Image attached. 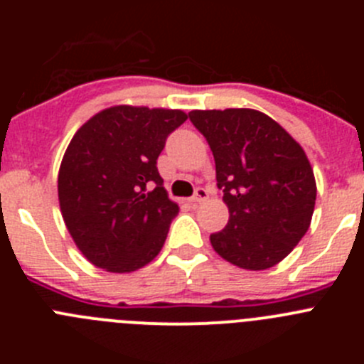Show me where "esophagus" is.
<instances>
[{
  "label": "esophagus",
  "mask_w": 364,
  "mask_h": 364,
  "mask_svg": "<svg viewBox=\"0 0 364 364\" xmlns=\"http://www.w3.org/2000/svg\"><path fill=\"white\" fill-rule=\"evenodd\" d=\"M189 200H191L193 204H202V202L208 200V191H205L204 188H198L197 191H195V195H193Z\"/></svg>",
  "instance_id": "1"
}]
</instances>
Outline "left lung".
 Returning <instances> with one entry per match:
<instances>
[{"mask_svg":"<svg viewBox=\"0 0 364 364\" xmlns=\"http://www.w3.org/2000/svg\"><path fill=\"white\" fill-rule=\"evenodd\" d=\"M210 144L217 186L230 220L210 237L224 260L250 272L291 253L310 228L317 197L314 169L301 144L255 109L191 111Z\"/></svg>","mask_w":364,"mask_h":364,"instance_id":"8db88e82","label":"left lung"}]
</instances>
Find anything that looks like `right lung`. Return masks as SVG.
<instances>
[{"label": "right lung", "mask_w": 364, "mask_h": 364, "mask_svg": "<svg viewBox=\"0 0 364 364\" xmlns=\"http://www.w3.org/2000/svg\"><path fill=\"white\" fill-rule=\"evenodd\" d=\"M180 109L112 105L76 131L58 173L63 222L82 255L111 273L149 264L178 213L156 160Z\"/></svg>", "instance_id": "1"}]
</instances>
